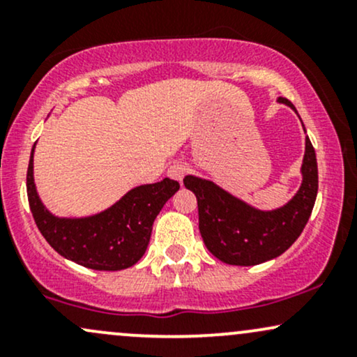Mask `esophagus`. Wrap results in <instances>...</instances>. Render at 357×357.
Instances as JSON below:
<instances>
[{
	"label": "esophagus",
	"instance_id": "34e87169",
	"mask_svg": "<svg viewBox=\"0 0 357 357\" xmlns=\"http://www.w3.org/2000/svg\"><path fill=\"white\" fill-rule=\"evenodd\" d=\"M188 171H190V166L188 165H184V162H174V165L169 166V169H167V174L173 179H176V181L181 183L184 176L188 174Z\"/></svg>",
	"mask_w": 357,
	"mask_h": 357
}]
</instances>
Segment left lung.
I'll use <instances>...</instances> for the list:
<instances>
[{
	"instance_id": "left-lung-1",
	"label": "left lung",
	"mask_w": 357,
	"mask_h": 357,
	"mask_svg": "<svg viewBox=\"0 0 357 357\" xmlns=\"http://www.w3.org/2000/svg\"><path fill=\"white\" fill-rule=\"evenodd\" d=\"M278 102L296 110L284 97ZM184 186L198 199L199 233L206 248L225 264L252 267L282 255L301 236L317 196V159L312 142L305 137L301 188L289 203L272 211L252 208L196 176H186Z\"/></svg>"
}]
</instances>
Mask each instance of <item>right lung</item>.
Returning <instances> with one entry per match:
<instances>
[{"label":"right lung","instance_id":"right-lung-1","mask_svg":"<svg viewBox=\"0 0 357 357\" xmlns=\"http://www.w3.org/2000/svg\"><path fill=\"white\" fill-rule=\"evenodd\" d=\"M178 190V181L165 178L134 188L99 215L59 218L36 195L33 151L26 173L28 203L40 233L61 257L93 270H124L137 264L149 245L155 216Z\"/></svg>","mask_w":357,"mask_h":357}]
</instances>
